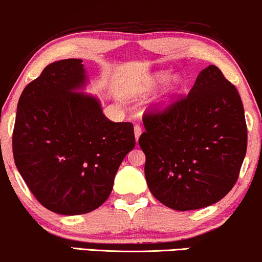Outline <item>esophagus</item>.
Returning a JSON list of instances; mask_svg holds the SVG:
<instances>
[{"label": "esophagus", "mask_w": 262, "mask_h": 262, "mask_svg": "<svg viewBox=\"0 0 262 262\" xmlns=\"http://www.w3.org/2000/svg\"><path fill=\"white\" fill-rule=\"evenodd\" d=\"M142 133V129L140 125H135L134 127V134H135V140H139V138H140V135Z\"/></svg>", "instance_id": "34e87169"}]
</instances>
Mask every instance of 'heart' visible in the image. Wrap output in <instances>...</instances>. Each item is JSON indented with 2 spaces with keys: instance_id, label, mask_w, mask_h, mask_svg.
<instances>
[{
  "instance_id": "b5f03b06",
  "label": "heart",
  "mask_w": 262,
  "mask_h": 262,
  "mask_svg": "<svg viewBox=\"0 0 262 262\" xmlns=\"http://www.w3.org/2000/svg\"><path fill=\"white\" fill-rule=\"evenodd\" d=\"M169 76L170 74L168 71L155 72V74L150 76V78H148V85H150V87H156V85L163 83V82L167 81V79L169 78ZM181 85H183V79H181L180 76H174V77L170 79L169 84L167 85V89H165L164 97L160 102L162 107L168 106V105L170 104V101L173 100V98L178 94V92L180 91Z\"/></svg>"
}]
</instances>
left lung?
I'll return each instance as SVG.
<instances>
[{"mask_svg":"<svg viewBox=\"0 0 262 262\" xmlns=\"http://www.w3.org/2000/svg\"><path fill=\"white\" fill-rule=\"evenodd\" d=\"M142 121L139 145L156 200L175 210L201 209L234 186L248 132L239 94L219 68H205L187 97Z\"/></svg>","mask_w":262,"mask_h":262,"instance_id":"left-lung-1","label":"left lung"}]
</instances>
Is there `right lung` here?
Returning <instances> with one entry per match:
<instances>
[{
	"mask_svg": "<svg viewBox=\"0 0 262 262\" xmlns=\"http://www.w3.org/2000/svg\"><path fill=\"white\" fill-rule=\"evenodd\" d=\"M87 83L81 59L46 66L18 101L13 156L30 191L61 215L97 209L110 196L118 168L135 146L129 122H111Z\"/></svg>",
	"mask_w": 262,
	"mask_h": 262,
	"instance_id": "obj_1",
	"label": "right lung"
}]
</instances>
